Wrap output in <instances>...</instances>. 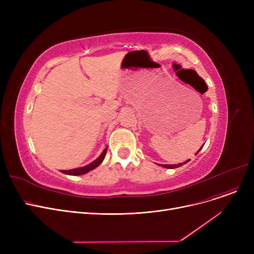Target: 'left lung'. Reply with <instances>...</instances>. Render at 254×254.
I'll list each match as a JSON object with an SVG mask.
<instances>
[{
	"mask_svg": "<svg viewBox=\"0 0 254 254\" xmlns=\"http://www.w3.org/2000/svg\"><path fill=\"white\" fill-rule=\"evenodd\" d=\"M203 146H204V145H203ZM203 146L197 150V152L195 153V155L199 152V150H201V149L203 148ZM190 161V159H188V161H185V162H183V163H180V164H178V165H161V164H158V166L167 168V169H175V168H179V167H181V166H183V165H185V164H188Z\"/></svg>",
	"mask_w": 254,
	"mask_h": 254,
	"instance_id": "obj_1",
	"label": "left lung"
}]
</instances>
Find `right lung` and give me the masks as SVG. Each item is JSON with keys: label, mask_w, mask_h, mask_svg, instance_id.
I'll use <instances>...</instances> for the list:
<instances>
[{"label": "right lung", "mask_w": 254, "mask_h": 254, "mask_svg": "<svg viewBox=\"0 0 254 254\" xmlns=\"http://www.w3.org/2000/svg\"><path fill=\"white\" fill-rule=\"evenodd\" d=\"M107 148H108V147H106V148L103 150V152L101 153V155H100L98 158H96L95 161L91 162L90 164H88V165H86V166H84V167H80V168H76V169H72V170H63V171H61V172L64 173V174L71 175V176H78V175L86 174V173H88L89 171H91V170H93V169H96L97 167H99V166L103 163L104 158H105V156H106Z\"/></svg>", "instance_id": "obj_1"}]
</instances>
